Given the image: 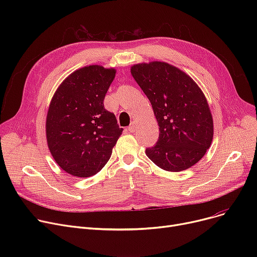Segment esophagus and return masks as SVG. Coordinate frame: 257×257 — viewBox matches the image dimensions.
<instances>
[{
  "instance_id": "obj_1",
  "label": "esophagus",
  "mask_w": 257,
  "mask_h": 257,
  "mask_svg": "<svg viewBox=\"0 0 257 257\" xmlns=\"http://www.w3.org/2000/svg\"><path fill=\"white\" fill-rule=\"evenodd\" d=\"M136 127H137V123H136V121H132L131 125L128 127V131L134 132V130H136Z\"/></svg>"
}]
</instances>
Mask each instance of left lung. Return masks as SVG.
I'll return each instance as SVG.
<instances>
[{
  "mask_svg": "<svg viewBox=\"0 0 257 257\" xmlns=\"http://www.w3.org/2000/svg\"><path fill=\"white\" fill-rule=\"evenodd\" d=\"M131 75L150 100L160 131L156 145L146 149L147 156L169 172L196 165L213 137L204 93L190 76L166 62L134 64Z\"/></svg>",
  "mask_w": 257,
  "mask_h": 257,
  "instance_id": "left-lung-1",
  "label": "left lung"
}]
</instances>
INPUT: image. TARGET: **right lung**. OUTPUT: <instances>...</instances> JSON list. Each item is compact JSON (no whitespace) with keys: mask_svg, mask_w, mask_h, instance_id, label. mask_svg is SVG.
<instances>
[{"mask_svg":"<svg viewBox=\"0 0 257 257\" xmlns=\"http://www.w3.org/2000/svg\"><path fill=\"white\" fill-rule=\"evenodd\" d=\"M114 76V69L84 66L63 81L50 103L46 121L50 152L75 177L100 172L123 132L115 115L104 107Z\"/></svg>","mask_w":257,"mask_h":257,"instance_id":"right-lung-1","label":"right lung"}]
</instances>
